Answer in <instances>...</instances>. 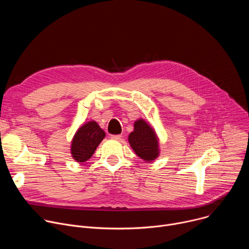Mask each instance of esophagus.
Listing matches in <instances>:
<instances>
[{"label":"esophagus","mask_w":249,"mask_h":249,"mask_svg":"<svg viewBox=\"0 0 249 249\" xmlns=\"http://www.w3.org/2000/svg\"><path fill=\"white\" fill-rule=\"evenodd\" d=\"M121 135H110V138L113 140H120L121 139Z\"/></svg>","instance_id":"34e87169"}]
</instances>
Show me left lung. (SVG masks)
I'll use <instances>...</instances> for the list:
<instances>
[{"label": "left lung", "mask_w": 249, "mask_h": 249, "mask_svg": "<svg viewBox=\"0 0 249 249\" xmlns=\"http://www.w3.org/2000/svg\"><path fill=\"white\" fill-rule=\"evenodd\" d=\"M128 142L135 154L147 162L160 156V139L155 129L143 118L134 122V130L128 136Z\"/></svg>", "instance_id": "left-lung-1"}]
</instances>
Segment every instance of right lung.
<instances>
[{"label":"right lung","instance_id":"obj_1","mask_svg":"<svg viewBox=\"0 0 249 249\" xmlns=\"http://www.w3.org/2000/svg\"><path fill=\"white\" fill-rule=\"evenodd\" d=\"M105 137V132L94 120L83 124L75 133L71 142L70 153L72 158L82 163L91 158L98 145Z\"/></svg>","mask_w":249,"mask_h":249}]
</instances>
